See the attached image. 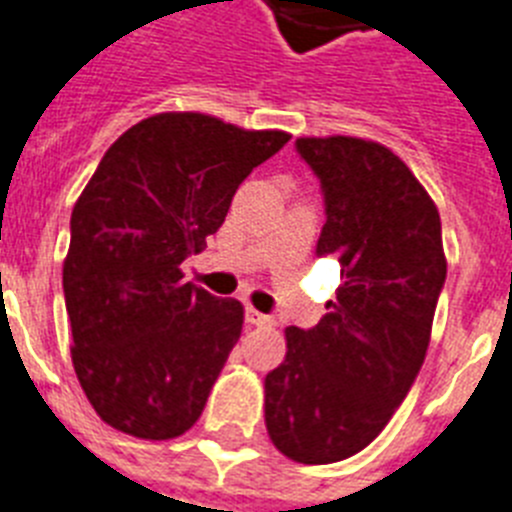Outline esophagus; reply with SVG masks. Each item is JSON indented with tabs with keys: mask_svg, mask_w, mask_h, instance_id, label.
Wrapping results in <instances>:
<instances>
[{
	"mask_svg": "<svg viewBox=\"0 0 512 512\" xmlns=\"http://www.w3.org/2000/svg\"><path fill=\"white\" fill-rule=\"evenodd\" d=\"M244 317H247V322H250V324H255V327H265V324H273V317H268V314H262V311L252 309V306H247Z\"/></svg>",
	"mask_w": 512,
	"mask_h": 512,
	"instance_id": "1",
	"label": "esophagus"
}]
</instances>
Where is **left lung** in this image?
Here are the masks:
<instances>
[{
	"label": "left lung",
	"mask_w": 512,
	"mask_h": 512,
	"mask_svg": "<svg viewBox=\"0 0 512 512\" xmlns=\"http://www.w3.org/2000/svg\"><path fill=\"white\" fill-rule=\"evenodd\" d=\"M322 182L317 255L342 265L317 327L286 330V361L265 376L273 446L299 464L363 451L407 397L428 353L446 283L441 216L410 167L376 141L304 136Z\"/></svg>",
	"instance_id": "obj_1"
}]
</instances>
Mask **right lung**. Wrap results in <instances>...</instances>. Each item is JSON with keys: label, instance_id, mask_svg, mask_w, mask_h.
<instances>
[{"label": "right lung", "instance_id": "1", "mask_svg": "<svg viewBox=\"0 0 512 512\" xmlns=\"http://www.w3.org/2000/svg\"><path fill=\"white\" fill-rule=\"evenodd\" d=\"M291 139L159 113L115 141L71 211V363L102 422L144 441L195 425L242 335L244 306L182 281L257 164Z\"/></svg>", "mask_w": 512, "mask_h": 512}]
</instances>
